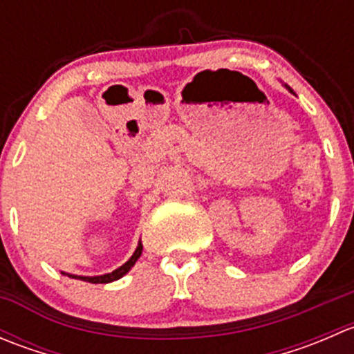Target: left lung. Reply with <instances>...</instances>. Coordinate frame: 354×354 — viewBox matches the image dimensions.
I'll list each match as a JSON object with an SVG mask.
<instances>
[{
	"label": "left lung",
	"instance_id": "1",
	"mask_svg": "<svg viewBox=\"0 0 354 354\" xmlns=\"http://www.w3.org/2000/svg\"><path fill=\"white\" fill-rule=\"evenodd\" d=\"M286 88H288V91H289V92H292V91H291V88H289V87H288V85H286ZM292 94H295V92H292Z\"/></svg>",
	"mask_w": 354,
	"mask_h": 354
}]
</instances>
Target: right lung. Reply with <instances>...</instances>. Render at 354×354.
<instances>
[{"instance_id": "1", "label": "right lung", "mask_w": 354, "mask_h": 354, "mask_svg": "<svg viewBox=\"0 0 354 354\" xmlns=\"http://www.w3.org/2000/svg\"><path fill=\"white\" fill-rule=\"evenodd\" d=\"M142 248H144V246H142V241H138L137 250H135L133 255L130 257V260H128V262H124L123 266L120 267V269L113 270V272H109V274H104V276H94V277H88V276H75V274H66V272H63V274H65V276H68V277H71V279H80V281H85V283H92V284H106V283H113V281H116V279H120V277H123L124 274H127L128 270H130L131 267L135 266V262H137V260L140 259V255H142Z\"/></svg>"}]
</instances>
